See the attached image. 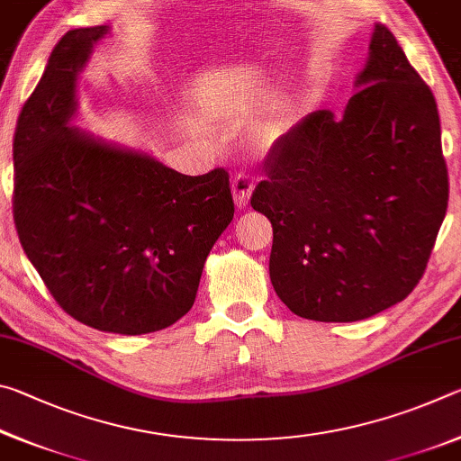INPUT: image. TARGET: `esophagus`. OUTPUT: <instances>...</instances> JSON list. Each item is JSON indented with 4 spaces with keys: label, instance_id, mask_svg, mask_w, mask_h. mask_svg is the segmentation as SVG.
I'll list each match as a JSON object with an SVG mask.
<instances>
[{
    "label": "esophagus",
    "instance_id": "34e87169",
    "mask_svg": "<svg viewBox=\"0 0 461 461\" xmlns=\"http://www.w3.org/2000/svg\"><path fill=\"white\" fill-rule=\"evenodd\" d=\"M254 178L246 175V173H240L233 176L231 181V193H233V201H236L238 207H246L249 203V197H252V191H254Z\"/></svg>",
    "mask_w": 461,
    "mask_h": 461
}]
</instances>
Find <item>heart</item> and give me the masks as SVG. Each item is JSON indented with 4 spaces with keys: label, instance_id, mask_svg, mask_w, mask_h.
Masks as SVG:
<instances>
[{
    "label": "heart",
    "instance_id": "b5f03b06",
    "mask_svg": "<svg viewBox=\"0 0 461 461\" xmlns=\"http://www.w3.org/2000/svg\"><path fill=\"white\" fill-rule=\"evenodd\" d=\"M280 130H283V126H280V123H270V126H267V128L262 130L260 140H262L264 144H268V142H272V140H275L280 134Z\"/></svg>",
    "mask_w": 461,
    "mask_h": 461
}]
</instances>
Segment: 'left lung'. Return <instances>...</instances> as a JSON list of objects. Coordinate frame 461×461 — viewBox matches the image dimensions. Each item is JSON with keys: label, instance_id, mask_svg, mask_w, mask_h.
Wrapping results in <instances>:
<instances>
[{"label": "left lung", "instance_id": "obj_1", "mask_svg": "<svg viewBox=\"0 0 461 461\" xmlns=\"http://www.w3.org/2000/svg\"><path fill=\"white\" fill-rule=\"evenodd\" d=\"M354 85L339 118L319 109L278 138L249 199L272 223L280 301L325 323L407 299L449 199L435 97L386 26Z\"/></svg>", "mask_w": 461, "mask_h": 461}]
</instances>
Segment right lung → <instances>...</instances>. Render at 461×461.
<instances>
[{"label":"right lung","mask_w":461,"mask_h":461,"mask_svg":"<svg viewBox=\"0 0 461 461\" xmlns=\"http://www.w3.org/2000/svg\"><path fill=\"white\" fill-rule=\"evenodd\" d=\"M109 26L54 46L14 134V221L54 301L93 330L142 335L189 313L233 220L230 175L176 173L71 128L77 77Z\"/></svg>","instance_id":"add662e5"}]
</instances>
